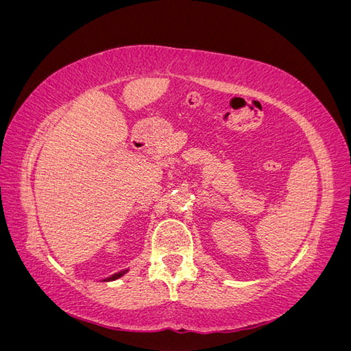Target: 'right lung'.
<instances>
[{"label": "right lung", "mask_w": 351, "mask_h": 351, "mask_svg": "<svg viewBox=\"0 0 351 351\" xmlns=\"http://www.w3.org/2000/svg\"><path fill=\"white\" fill-rule=\"evenodd\" d=\"M127 271H120V272H117V274H114V275H111V277H108L107 280L108 281H111V280H117V278H120L121 277V275H124Z\"/></svg>", "instance_id": "add662e5"}]
</instances>
